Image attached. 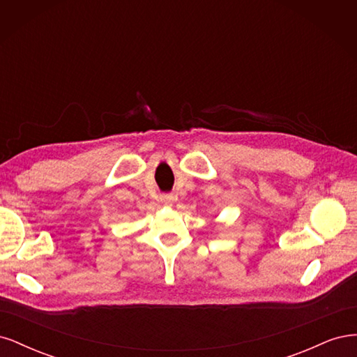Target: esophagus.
Masks as SVG:
<instances>
[{
    "instance_id": "1",
    "label": "esophagus",
    "mask_w": 357,
    "mask_h": 357,
    "mask_svg": "<svg viewBox=\"0 0 357 357\" xmlns=\"http://www.w3.org/2000/svg\"><path fill=\"white\" fill-rule=\"evenodd\" d=\"M160 201L164 202L165 205H168V207H171L172 202H174V197H172V195H162Z\"/></svg>"
}]
</instances>
